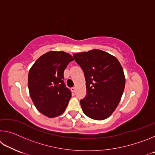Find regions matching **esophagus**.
<instances>
[{
    "label": "esophagus",
    "mask_w": 155,
    "mask_h": 155,
    "mask_svg": "<svg viewBox=\"0 0 155 155\" xmlns=\"http://www.w3.org/2000/svg\"><path fill=\"white\" fill-rule=\"evenodd\" d=\"M71 90H72V91L73 93H74L75 91H76V88L75 87H72V89H71Z\"/></svg>",
    "instance_id": "obj_1"
}]
</instances>
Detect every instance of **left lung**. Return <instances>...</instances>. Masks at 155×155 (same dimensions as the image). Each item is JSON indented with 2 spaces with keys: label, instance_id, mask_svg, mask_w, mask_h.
Returning a JSON list of instances; mask_svg holds the SVG:
<instances>
[{
  "label": "left lung",
  "instance_id": "left-lung-1",
  "mask_svg": "<svg viewBox=\"0 0 155 155\" xmlns=\"http://www.w3.org/2000/svg\"><path fill=\"white\" fill-rule=\"evenodd\" d=\"M83 69L87 94L80 103L87 117L103 120L118 105L125 87L123 68L116 57L107 52L94 49L74 54Z\"/></svg>",
  "mask_w": 155,
  "mask_h": 155
}]
</instances>
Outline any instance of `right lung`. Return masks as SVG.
<instances>
[{"mask_svg": "<svg viewBox=\"0 0 155 155\" xmlns=\"http://www.w3.org/2000/svg\"><path fill=\"white\" fill-rule=\"evenodd\" d=\"M72 55L64 51H50L34 63L28 72V87L34 105L48 117L61 115L71 98L64 83V72Z\"/></svg>", "mask_w": 155, "mask_h": 155, "instance_id": "1", "label": "right lung"}]
</instances>
